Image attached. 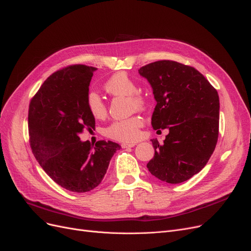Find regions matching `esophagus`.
<instances>
[{"mask_svg": "<svg viewBox=\"0 0 251 251\" xmlns=\"http://www.w3.org/2000/svg\"><path fill=\"white\" fill-rule=\"evenodd\" d=\"M136 145V143H123L122 145H121V147L123 148V149H126V148H132V147H134Z\"/></svg>", "mask_w": 251, "mask_h": 251, "instance_id": "1", "label": "esophagus"}]
</instances>
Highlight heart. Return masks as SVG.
<instances>
[{"label":"heart","instance_id":"obj_1","mask_svg":"<svg viewBox=\"0 0 251 251\" xmlns=\"http://www.w3.org/2000/svg\"><path fill=\"white\" fill-rule=\"evenodd\" d=\"M106 93L112 96H127L128 104L132 110L144 111L149 106V100L143 92L137 91L136 83L124 72H119L108 78L103 85ZM86 106L95 119H103L107 114V106L96 92H89ZM143 121L138 116L117 120L105 128V135L119 141H135L140 135Z\"/></svg>","mask_w":251,"mask_h":251}]
</instances>
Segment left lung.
Returning a JSON list of instances; mask_svg holds the SVG:
<instances>
[{
    "label": "left lung",
    "mask_w": 251,
    "mask_h": 251,
    "mask_svg": "<svg viewBox=\"0 0 251 251\" xmlns=\"http://www.w3.org/2000/svg\"><path fill=\"white\" fill-rule=\"evenodd\" d=\"M157 101L151 126L169 129L164 144L151 139L155 155L148 169L162 181L180 183L200 172L219 138L220 99L204 75L190 65L159 60L141 67Z\"/></svg>",
    "instance_id": "obj_1"
}]
</instances>
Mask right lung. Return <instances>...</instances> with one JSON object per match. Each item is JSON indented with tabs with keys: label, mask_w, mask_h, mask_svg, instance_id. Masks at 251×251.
I'll use <instances>...</instances> for the list:
<instances>
[{
	"label": "right lung",
	"mask_w": 251,
	"mask_h": 251,
	"mask_svg": "<svg viewBox=\"0 0 251 251\" xmlns=\"http://www.w3.org/2000/svg\"><path fill=\"white\" fill-rule=\"evenodd\" d=\"M96 68L73 64L53 73L30 100L29 145L41 167L60 187L74 193L95 189L120 150L118 144L81 141L79 133L95 128L86 106Z\"/></svg>",
	"instance_id": "obj_1"
}]
</instances>
